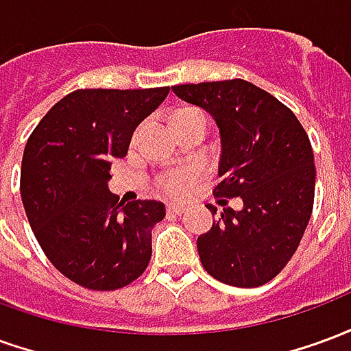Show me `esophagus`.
<instances>
[{
    "instance_id": "1",
    "label": "esophagus",
    "mask_w": 351,
    "mask_h": 351,
    "mask_svg": "<svg viewBox=\"0 0 351 351\" xmlns=\"http://www.w3.org/2000/svg\"><path fill=\"white\" fill-rule=\"evenodd\" d=\"M184 213L182 205H176V203H169L167 205V214L169 216H180Z\"/></svg>"
}]
</instances>
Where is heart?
Listing matches in <instances>:
<instances>
[{"instance_id": "b5f03b06", "label": "heart", "mask_w": 351, "mask_h": 351, "mask_svg": "<svg viewBox=\"0 0 351 351\" xmlns=\"http://www.w3.org/2000/svg\"><path fill=\"white\" fill-rule=\"evenodd\" d=\"M186 112H191V108H186V110H178L175 116H173V120L178 118V116L186 114ZM191 180V173L188 171H173V173H167V175H163L160 178V186L161 191H165L169 195H178V193H182L184 188L188 186V182Z\"/></svg>"}]
</instances>
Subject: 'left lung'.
I'll return each instance as SVG.
<instances>
[{"label":"left lung","instance_id":"obj_1","mask_svg":"<svg viewBox=\"0 0 351 351\" xmlns=\"http://www.w3.org/2000/svg\"><path fill=\"white\" fill-rule=\"evenodd\" d=\"M173 92L220 128L221 182L214 195L244 203L243 210L226 206L199 237L201 263L229 286H263L286 267L308 226L316 186L308 135L284 103L248 80L180 84ZM206 206L214 216L216 208Z\"/></svg>","mask_w":351,"mask_h":351}]
</instances>
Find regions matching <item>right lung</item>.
<instances>
[{
    "label": "right lung",
    "mask_w": 351,
    "mask_h": 351,
    "mask_svg": "<svg viewBox=\"0 0 351 351\" xmlns=\"http://www.w3.org/2000/svg\"><path fill=\"white\" fill-rule=\"evenodd\" d=\"M169 86L75 90L29 135L20 193L37 243L64 276L112 291L137 280L152 258L160 201L118 203L110 161L123 158L133 131L167 97Z\"/></svg>",
    "instance_id": "add662e5"
}]
</instances>
